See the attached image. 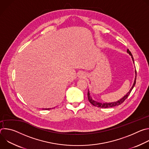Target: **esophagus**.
Listing matches in <instances>:
<instances>
[{"label": "esophagus", "instance_id": "esophagus-1", "mask_svg": "<svg viewBox=\"0 0 149 149\" xmlns=\"http://www.w3.org/2000/svg\"><path fill=\"white\" fill-rule=\"evenodd\" d=\"M78 77L79 78H85L87 77V74L84 71H79L78 74Z\"/></svg>", "mask_w": 149, "mask_h": 149}]
</instances>
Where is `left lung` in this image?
I'll return each instance as SVG.
<instances>
[{"label": "left lung", "mask_w": 149, "mask_h": 149, "mask_svg": "<svg viewBox=\"0 0 149 149\" xmlns=\"http://www.w3.org/2000/svg\"><path fill=\"white\" fill-rule=\"evenodd\" d=\"M127 52L132 57V60H133V63L134 64V58L133 57V55L131 53V52L129 50L127 49ZM135 78H134V83L133 84V86L132 87V88H130V90H129V91L123 97H122L121 99H120L119 100L117 101H114V102H100V101H96L95 100H94L92 97L90 95V91L89 90H88V101H90V102L94 106H95V107H100V108H109V107H115V106H117V105H119L120 104H121L128 97V96L129 95V94H130L131 91H132L133 88H134L135 84H136V70H135Z\"/></svg>", "instance_id": "obj_1"}]
</instances>
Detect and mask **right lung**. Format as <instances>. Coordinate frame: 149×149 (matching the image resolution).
<instances>
[{"instance_id": "add662e5", "label": "right lung", "mask_w": 149, "mask_h": 149, "mask_svg": "<svg viewBox=\"0 0 149 149\" xmlns=\"http://www.w3.org/2000/svg\"><path fill=\"white\" fill-rule=\"evenodd\" d=\"M50 109H42V110H50Z\"/></svg>"}]
</instances>
